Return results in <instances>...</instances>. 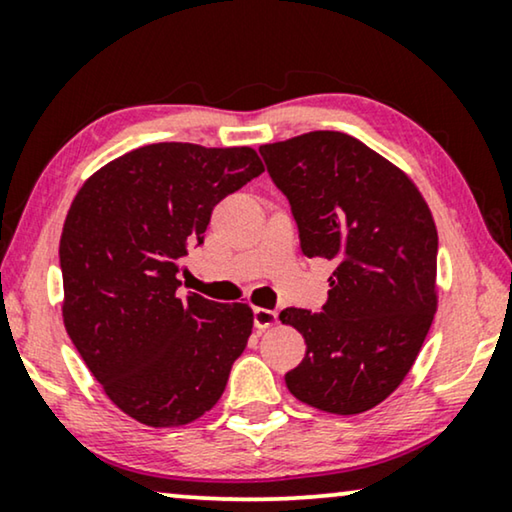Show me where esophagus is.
<instances>
[{
  "mask_svg": "<svg viewBox=\"0 0 512 512\" xmlns=\"http://www.w3.org/2000/svg\"><path fill=\"white\" fill-rule=\"evenodd\" d=\"M254 324L256 328H272L277 324V312L265 310V307H256L254 310Z\"/></svg>",
  "mask_w": 512,
  "mask_h": 512,
  "instance_id": "1",
  "label": "esophagus"
}]
</instances>
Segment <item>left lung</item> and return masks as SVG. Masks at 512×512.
I'll use <instances>...</instances> for the list:
<instances>
[{"label":"left lung","instance_id":"left-lung-1","mask_svg":"<svg viewBox=\"0 0 512 512\" xmlns=\"http://www.w3.org/2000/svg\"><path fill=\"white\" fill-rule=\"evenodd\" d=\"M261 153L303 254L338 263L324 310L279 314L307 345L286 387L317 410L361 415L405 380L438 310L436 221L401 167L345 132H305Z\"/></svg>","mask_w":512,"mask_h":512}]
</instances>
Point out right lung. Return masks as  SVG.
Listing matches in <instances>:
<instances>
[{"mask_svg": "<svg viewBox=\"0 0 512 512\" xmlns=\"http://www.w3.org/2000/svg\"><path fill=\"white\" fill-rule=\"evenodd\" d=\"M265 170L256 149L160 142L83 181L60 237L62 321L109 401L153 429L212 410L254 328L247 303L188 291L177 272L216 202Z\"/></svg>", "mask_w": 512, "mask_h": 512, "instance_id": "1", "label": "right lung"}]
</instances>
